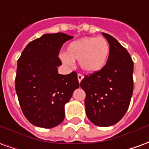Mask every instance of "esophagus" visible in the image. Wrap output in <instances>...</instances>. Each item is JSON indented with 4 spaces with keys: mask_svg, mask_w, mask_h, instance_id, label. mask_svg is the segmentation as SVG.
I'll return each mask as SVG.
<instances>
[{
    "mask_svg": "<svg viewBox=\"0 0 149 149\" xmlns=\"http://www.w3.org/2000/svg\"><path fill=\"white\" fill-rule=\"evenodd\" d=\"M77 78H78V81H79V82H81V81H82V79L84 78V76H83L82 74H81V73H78Z\"/></svg>",
    "mask_w": 149,
    "mask_h": 149,
    "instance_id": "esophagus-1",
    "label": "esophagus"
}]
</instances>
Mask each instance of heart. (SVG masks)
<instances>
[{
    "label": "heart",
    "mask_w": 149,
    "mask_h": 149,
    "mask_svg": "<svg viewBox=\"0 0 149 149\" xmlns=\"http://www.w3.org/2000/svg\"><path fill=\"white\" fill-rule=\"evenodd\" d=\"M109 54V45L104 37H85L69 43L61 59L67 65L79 61L83 71L94 73L103 68Z\"/></svg>",
    "instance_id": "obj_1"
}]
</instances>
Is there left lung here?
Listing matches in <instances>:
<instances>
[{
	"instance_id": "obj_1",
	"label": "left lung",
	"mask_w": 149,
	"mask_h": 149,
	"mask_svg": "<svg viewBox=\"0 0 149 149\" xmlns=\"http://www.w3.org/2000/svg\"><path fill=\"white\" fill-rule=\"evenodd\" d=\"M109 55L100 71L85 75L81 87L85 92V111L94 125L116 124L127 112L133 93V61L125 48L109 34Z\"/></svg>"
}]
</instances>
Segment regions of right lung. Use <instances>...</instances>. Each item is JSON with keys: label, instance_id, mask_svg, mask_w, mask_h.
Masks as SVG:
<instances>
[{"label": "right lung", "instance_id": "right-lung-1", "mask_svg": "<svg viewBox=\"0 0 149 149\" xmlns=\"http://www.w3.org/2000/svg\"><path fill=\"white\" fill-rule=\"evenodd\" d=\"M72 38L57 33L45 34L28 44L17 61L15 88L21 110L31 124L50 128L65 118V104L79 87L77 73L59 74V52Z\"/></svg>", "mask_w": 149, "mask_h": 149}]
</instances>
